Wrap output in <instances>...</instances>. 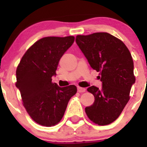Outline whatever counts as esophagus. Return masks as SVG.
I'll list each match as a JSON object with an SVG mask.
<instances>
[{"label":"esophagus","mask_w":147,"mask_h":147,"mask_svg":"<svg viewBox=\"0 0 147 147\" xmlns=\"http://www.w3.org/2000/svg\"><path fill=\"white\" fill-rule=\"evenodd\" d=\"M77 91H78L79 92H86V88H84L78 87L77 88Z\"/></svg>","instance_id":"34e87169"}]
</instances>
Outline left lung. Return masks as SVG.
<instances>
[{
    "label": "left lung",
    "mask_w": 147,
    "mask_h": 147,
    "mask_svg": "<svg viewBox=\"0 0 147 147\" xmlns=\"http://www.w3.org/2000/svg\"><path fill=\"white\" fill-rule=\"evenodd\" d=\"M76 43L91 68L99 72L101 88L89 87L95 97L85 111L91 121L104 126L113 122L125 107L131 87L136 82L133 61L129 49L121 40L107 32L77 35Z\"/></svg>",
    "instance_id": "1"
}]
</instances>
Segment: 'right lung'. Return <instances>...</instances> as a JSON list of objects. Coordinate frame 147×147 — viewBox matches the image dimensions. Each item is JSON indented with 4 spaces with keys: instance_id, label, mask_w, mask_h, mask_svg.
<instances>
[{
    "instance_id": "1",
    "label": "right lung",
    "mask_w": 147,
    "mask_h": 147,
    "mask_svg": "<svg viewBox=\"0 0 147 147\" xmlns=\"http://www.w3.org/2000/svg\"><path fill=\"white\" fill-rule=\"evenodd\" d=\"M74 41L72 36L41 38L27 50L16 69V86L23 106L32 119L42 126L58 124L77 92L75 86L61 88L52 82L60 59Z\"/></svg>"
}]
</instances>
